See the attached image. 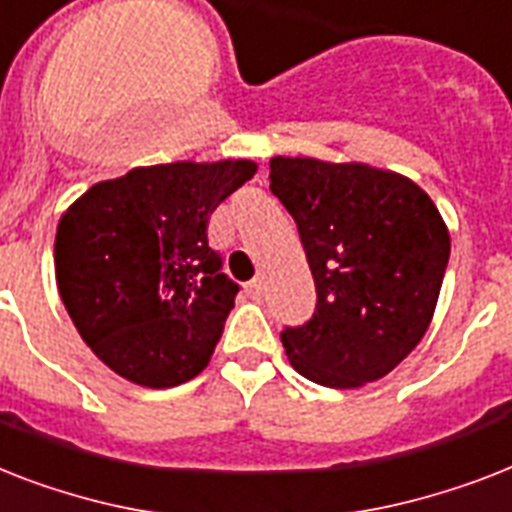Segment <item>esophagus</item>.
<instances>
[{"mask_svg": "<svg viewBox=\"0 0 512 512\" xmlns=\"http://www.w3.org/2000/svg\"><path fill=\"white\" fill-rule=\"evenodd\" d=\"M244 294H247L249 299H260V294H263V284H260V281H247V284H244Z\"/></svg>", "mask_w": 512, "mask_h": 512, "instance_id": "1", "label": "esophagus"}]
</instances>
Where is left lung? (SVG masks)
<instances>
[{
    "label": "left lung",
    "mask_w": 512,
    "mask_h": 512,
    "mask_svg": "<svg viewBox=\"0 0 512 512\" xmlns=\"http://www.w3.org/2000/svg\"><path fill=\"white\" fill-rule=\"evenodd\" d=\"M270 191L299 228L318 305L281 342L299 376L357 389L394 371L434 318L450 231L421 186L394 170L270 157Z\"/></svg>",
    "instance_id": "8db88e82"
}]
</instances>
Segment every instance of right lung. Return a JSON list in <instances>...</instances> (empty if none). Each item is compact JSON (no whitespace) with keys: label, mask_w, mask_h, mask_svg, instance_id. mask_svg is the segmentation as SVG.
I'll use <instances>...</instances> for the list:
<instances>
[{"label":"right lung","mask_w":512,"mask_h":512,"mask_svg":"<svg viewBox=\"0 0 512 512\" xmlns=\"http://www.w3.org/2000/svg\"><path fill=\"white\" fill-rule=\"evenodd\" d=\"M255 173L252 160L147 165L99 181L62 213L57 289L110 371L149 389L205 371L239 292L207 223Z\"/></svg>","instance_id":"1"}]
</instances>
